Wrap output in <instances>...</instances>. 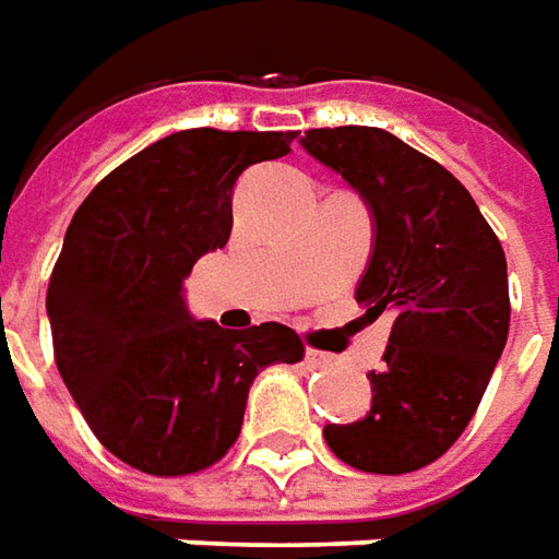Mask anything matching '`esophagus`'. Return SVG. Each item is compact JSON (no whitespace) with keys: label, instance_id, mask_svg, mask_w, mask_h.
Wrapping results in <instances>:
<instances>
[{"label":"esophagus","instance_id":"obj_1","mask_svg":"<svg viewBox=\"0 0 559 559\" xmlns=\"http://www.w3.org/2000/svg\"><path fill=\"white\" fill-rule=\"evenodd\" d=\"M306 360H309L311 367H330V364H333V355L318 352V348H309V352H306Z\"/></svg>","mask_w":559,"mask_h":559}]
</instances>
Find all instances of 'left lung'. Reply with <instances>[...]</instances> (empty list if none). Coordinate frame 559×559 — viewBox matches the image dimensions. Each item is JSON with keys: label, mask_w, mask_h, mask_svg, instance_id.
Instances as JSON below:
<instances>
[{"label": "left lung", "mask_w": 559, "mask_h": 559, "mask_svg": "<svg viewBox=\"0 0 559 559\" xmlns=\"http://www.w3.org/2000/svg\"><path fill=\"white\" fill-rule=\"evenodd\" d=\"M367 204L373 250L355 299L394 314L370 413L328 425L345 465L407 474L431 465L471 423L508 343V263L471 192L382 128H314L299 140Z\"/></svg>", "instance_id": "1"}]
</instances>
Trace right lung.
<instances>
[{
    "instance_id": "add662e5",
    "label": "right lung",
    "mask_w": 559,
    "mask_h": 559,
    "mask_svg": "<svg viewBox=\"0 0 559 559\" xmlns=\"http://www.w3.org/2000/svg\"><path fill=\"white\" fill-rule=\"evenodd\" d=\"M296 131L189 128L106 174L72 216L48 281L57 370L85 423L131 468L177 477L238 440L248 391L269 364L302 360L284 324L195 321L183 281L231 231V192Z\"/></svg>"
}]
</instances>
